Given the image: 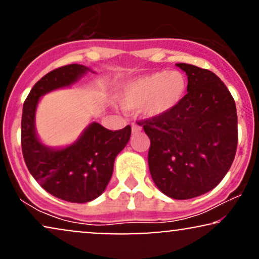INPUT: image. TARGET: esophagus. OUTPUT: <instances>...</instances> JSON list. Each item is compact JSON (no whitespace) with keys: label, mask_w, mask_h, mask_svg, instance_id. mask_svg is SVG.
<instances>
[{"label":"esophagus","mask_w":259,"mask_h":259,"mask_svg":"<svg viewBox=\"0 0 259 259\" xmlns=\"http://www.w3.org/2000/svg\"><path fill=\"white\" fill-rule=\"evenodd\" d=\"M140 131H142V126H140V124H138V123L133 122L132 123V132L133 133H138V132H140Z\"/></svg>","instance_id":"esophagus-1"}]
</instances>
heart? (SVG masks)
I'll use <instances>...</instances> for the list:
<instances>
[{"label":"heart","mask_w":259,"mask_h":259,"mask_svg":"<svg viewBox=\"0 0 259 259\" xmlns=\"http://www.w3.org/2000/svg\"><path fill=\"white\" fill-rule=\"evenodd\" d=\"M187 80L178 71H158L133 79L124 85L121 103L126 109L144 107L149 117L164 116L184 100Z\"/></svg>","instance_id":"b5f03b06"}]
</instances>
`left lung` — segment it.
Masks as SVG:
<instances>
[{"label": "left lung", "instance_id": "1", "mask_svg": "<svg viewBox=\"0 0 259 259\" xmlns=\"http://www.w3.org/2000/svg\"><path fill=\"white\" fill-rule=\"evenodd\" d=\"M186 73L187 94L164 116L142 122L150 138L149 169L158 190L174 199H191L221 183L238 145L235 102L209 69L177 63Z\"/></svg>", "mask_w": 259, "mask_h": 259}]
</instances>
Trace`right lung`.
<instances>
[{"label":"right lung","mask_w":259,"mask_h":259,"mask_svg":"<svg viewBox=\"0 0 259 259\" xmlns=\"http://www.w3.org/2000/svg\"><path fill=\"white\" fill-rule=\"evenodd\" d=\"M88 72L89 67L76 63L54 69L34 84L22 108L21 148L28 170L47 192L71 203L91 202L104 192L115 158L131 137V126L110 131L92 122L66 148H49L38 139L34 119L39 98L71 86Z\"/></svg>","instance_id":"obj_1"}]
</instances>
